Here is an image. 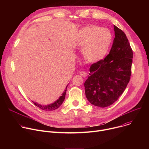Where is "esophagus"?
Wrapping results in <instances>:
<instances>
[{"mask_svg":"<svg viewBox=\"0 0 149 149\" xmlns=\"http://www.w3.org/2000/svg\"><path fill=\"white\" fill-rule=\"evenodd\" d=\"M79 75H80L81 76H82V77H86L87 75V73H86V72H85V71H81V72H79Z\"/></svg>","mask_w":149,"mask_h":149,"instance_id":"34e87169","label":"esophagus"}]
</instances>
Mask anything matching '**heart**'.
I'll use <instances>...</instances> for the list:
<instances>
[{
	"mask_svg": "<svg viewBox=\"0 0 149 149\" xmlns=\"http://www.w3.org/2000/svg\"><path fill=\"white\" fill-rule=\"evenodd\" d=\"M113 40L110 31L90 25L81 29L75 38V45L82 49V55L88 63H97L107 54Z\"/></svg>",
	"mask_w": 149,
	"mask_h": 149,
	"instance_id": "1",
	"label": "heart"
}]
</instances>
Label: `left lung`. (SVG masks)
<instances>
[{
    "label": "left lung",
    "mask_w": 149,
    "mask_h": 149,
    "mask_svg": "<svg viewBox=\"0 0 149 149\" xmlns=\"http://www.w3.org/2000/svg\"><path fill=\"white\" fill-rule=\"evenodd\" d=\"M115 38L109 54L93 63L84 83L88 101L99 107L116 102L129 84L132 73L133 50L124 32L114 25Z\"/></svg>",
    "instance_id": "left-lung-1"
}]
</instances>
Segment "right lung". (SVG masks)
Here are the masks:
<instances>
[{"instance_id": "obj_1", "label": "right lung", "mask_w": 149, "mask_h": 149, "mask_svg": "<svg viewBox=\"0 0 149 149\" xmlns=\"http://www.w3.org/2000/svg\"><path fill=\"white\" fill-rule=\"evenodd\" d=\"M68 86H68H67L66 90H65L64 91H63V93H62V95L59 97V98L58 100H57L53 104H49L48 105H40V104H38L36 102H33V101H32V102H33V103L36 106H37L38 107H39V109H42V110H45V111H54V110L58 109L60 107V106L61 105V104H62L63 101H64V99L65 98L66 92H67V88Z\"/></svg>"}]
</instances>
